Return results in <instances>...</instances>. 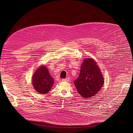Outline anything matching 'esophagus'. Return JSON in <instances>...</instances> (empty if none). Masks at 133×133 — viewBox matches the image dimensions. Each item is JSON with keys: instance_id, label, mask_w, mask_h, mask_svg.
I'll return each mask as SVG.
<instances>
[{"instance_id": "1", "label": "esophagus", "mask_w": 133, "mask_h": 133, "mask_svg": "<svg viewBox=\"0 0 133 133\" xmlns=\"http://www.w3.org/2000/svg\"><path fill=\"white\" fill-rule=\"evenodd\" d=\"M69 80V78H65V79H63L62 81L63 82H68Z\"/></svg>"}]
</instances>
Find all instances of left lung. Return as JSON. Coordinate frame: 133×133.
Masks as SVG:
<instances>
[{
    "label": "left lung",
    "instance_id": "left-lung-1",
    "mask_svg": "<svg viewBox=\"0 0 133 133\" xmlns=\"http://www.w3.org/2000/svg\"><path fill=\"white\" fill-rule=\"evenodd\" d=\"M104 79L95 61L91 58L84 59L78 78L74 81L78 92L84 98L94 96L101 89Z\"/></svg>",
    "mask_w": 133,
    "mask_h": 133
}]
</instances>
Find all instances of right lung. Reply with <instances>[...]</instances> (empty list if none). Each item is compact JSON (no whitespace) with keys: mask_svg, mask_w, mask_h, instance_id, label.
<instances>
[{"mask_svg":"<svg viewBox=\"0 0 133 133\" xmlns=\"http://www.w3.org/2000/svg\"><path fill=\"white\" fill-rule=\"evenodd\" d=\"M54 83L47 68L42 66L38 69L32 77V84L36 90L42 94L48 92Z\"/></svg>","mask_w":133,"mask_h":133,"instance_id":"obj_1","label":"right lung"}]
</instances>
